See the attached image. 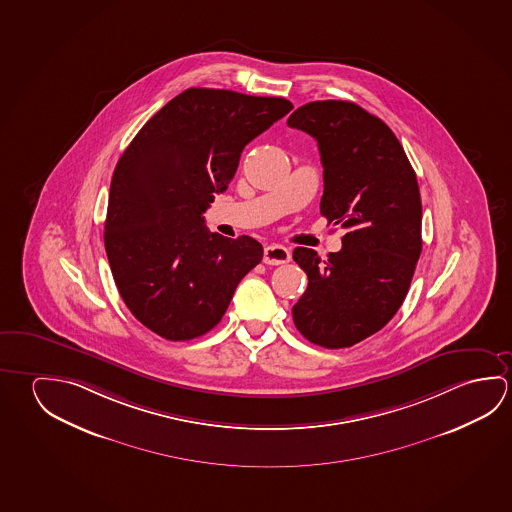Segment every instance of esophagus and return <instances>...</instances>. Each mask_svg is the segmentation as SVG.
I'll use <instances>...</instances> for the list:
<instances>
[{"mask_svg":"<svg viewBox=\"0 0 512 512\" xmlns=\"http://www.w3.org/2000/svg\"><path fill=\"white\" fill-rule=\"evenodd\" d=\"M262 260L269 266H278V264H285L291 260V252L280 244H269L264 248V259Z\"/></svg>","mask_w":512,"mask_h":512,"instance_id":"obj_1","label":"esophagus"}]
</instances>
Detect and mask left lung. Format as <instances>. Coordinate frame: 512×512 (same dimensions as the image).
<instances>
[{
  "instance_id": "left-lung-1",
  "label": "left lung",
  "mask_w": 512,
  "mask_h": 512,
  "mask_svg": "<svg viewBox=\"0 0 512 512\" xmlns=\"http://www.w3.org/2000/svg\"><path fill=\"white\" fill-rule=\"evenodd\" d=\"M287 125L318 141L321 216L346 230L328 260L294 250L309 278L294 325L310 343L348 348L386 327L407 296L421 253L418 180L393 130L352 101H310Z\"/></svg>"
}]
</instances>
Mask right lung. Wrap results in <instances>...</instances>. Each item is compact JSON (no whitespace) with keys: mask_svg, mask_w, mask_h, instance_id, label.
<instances>
[{"mask_svg":"<svg viewBox=\"0 0 512 512\" xmlns=\"http://www.w3.org/2000/svg\"><path fill=\"white\" fill-rule=\"evenodd\" d=\"M285 98L191 87L139 130L110 182L105 250L135 318L168 341L216 327L262 244L210 234L203 212L227 191L244 146L284 118Z\"/></svg>","mask_w":512,"mask_h":512,"instance_id":"right-lung-1","label":"right lung"}]
</instances>
